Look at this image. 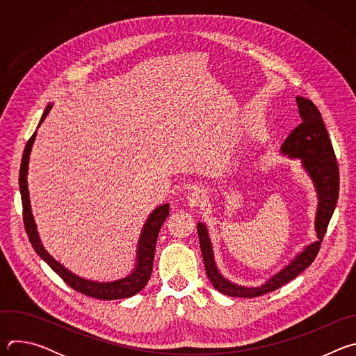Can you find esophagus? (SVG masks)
Here are the masks:
<instances>
[{"instance_id": "34e87169", "label": "esophagus", "mask_w": 356, "mask_h": 356, "mask_svg": "<svg viewBox=\"0 0 356 356\" xmlns=\"http://www.w3.org/2000/svg\"><path fill=\"white\" fill-rule=\"evenodd\" d=\"M186 201H187V204H188L190 207L202 206V204H206V201H207V193H206L204 188H198V187H197V188H193V190L187 194Z\"/></svg>"}]
</instances>
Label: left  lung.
Returning a JSON list of instances; mask_svg holds the SVG:
<instances>
[{
	"label": "left lung",
	"mask_w": 356,
	"mask_h": 356,
	"mask_svg": "<svg viewBox=\"0 0 356 356\" xmlns=\"http://www.w3.org/2000/svg\"><path fill=\"white\" fill-rule=\"evenodd\" d=\"M296 101L301 124L286 138L280 146V154L289 159H298L302 170L313 181L318 200L314 221L317 241L304 246L287 265L272 275L265 283L257 287H248L228 280L220 272L207 224L198 222L200 248L207 276L213 286L222 294L231 297H258L293 280L316 259L320 243L334 214L339 191V172L328 132L318 108L309 98L297 95Z\"/></svg>",
	"instance_id": "obj_1"
}]
</instances>
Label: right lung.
<instances>
[{
    "label": "right lung",
    "mask_w": 356,
    "mask_h": 356,
    "mask_svg": "<svg viewBox=\"0 0 356 356\" xmlns=\"http://www.w3.org/2000/svg\"><path fill=\"white\" fill-rule=\"evenodd\" d=\"M54 104L50 103L44 108L42 118L39 121L38 128L40 124L44 121L46 115L49 111L52 110ZM36 138V131L28 140L25 150H24V156H22V163H21V170H19V190H21V197H22V207H24V224L25 229L28 234V238L35 249L38 255L52 268L72 289L94 297L99 300H118V298H128L136 293H139L147 283L150 275H152V266H154V258H155V249H156V241L159 231L162 228V224L169 216V202H165V204L158 206L154 211L149 214L146 218L142 231L139 234L138 239V246H136V255H135V265L134 269L125 275L121 279L117 280H110V282H97V280H90L84 279L67 268H65L60 262H58L50 253L44 249L38 227L32 214V207H31V200H29V188H28V169H29V156L32 152V146Z\"/></svg>",
    "instance_id": "right-lung-1"
}]
</instances>
